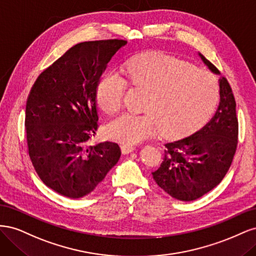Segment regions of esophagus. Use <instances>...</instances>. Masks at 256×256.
I'll return each instance as SVG.
<instances>
[{
    "instance_id": "1",
    "label": "esophagus",
    "mask_w": 256,
    "mask_h": 256,
    "mask_svg": "<svg viewBox=\"0 0 256 256\" xmlns=\"http://www.w3.org/2000/svg\"><path fill=\"white\" fill-rule=\"evenodd\" d=\"M120 150H122V152L124 154H129V152H134V150H136V147L132 146V145L122 144V145L120 146Z\"/></svg>"
}]
</instances>
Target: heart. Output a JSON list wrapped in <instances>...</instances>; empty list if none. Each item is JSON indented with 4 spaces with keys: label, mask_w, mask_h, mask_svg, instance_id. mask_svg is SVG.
<instances>
[{
    "label": "heart",
    "mask_w": 256,
    "mask_h": 256,
    "mask_svg": "<svg viewBox=\"0 0 256 256\" xmlns=\"http://www.w3.org/2000/svg\"><path fill=\"white\" fill-rule=\"evenodd\" d=\"M125 76L132 86L147 92V96L145 114H122L106 126V136L124 144L144 141L159 130L168 138L196 132L210 118L218 102V85L210 72L160 52L131 60ZM125 88L120 76L104 74L96 92L100 109L108 115L118 112Z\"/></svg>",
    "instance_id": "heart-1"
}]
</instances>
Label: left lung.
<instances>
[{
  "mask_svg": "<svg viewBox=\"0 0 256 256\" xmlns=\"http://www.w3.org/2000/svg\"><path fill=\"white\" fill-rule=\"evenodd\" d=\"M209 70L220 76V102L214 118L198 132L166 144L154 182L172 198L190 202L218 186L228 173L237 147L236 102L228 80L198 52Z\"/></svg>",
  "mask_w": 256,
  "mask_h": 256,
  "instance_id": "obj_1",
  "label": "left lung"
}]
</instances>
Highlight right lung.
<instances>
[{
    "label": "right lung",
    "mask_w": 256,
    "mask_h": 256,
    "mask_svg": "<svg viewBox=\"0 0 256 256\" xmlns=\"http://www.w3.org/2000/svg\"><path fill=\"white\" fill-rule=\"evenodd\" d=\"M126 44L120 40L76 44L42 72L30 90L26 109L30 158L44 184L62 196H88L120 160L116 143H88L98 127L100 76Z\"/></svg>",
    "instance_id": "1"
}]
</instances>
